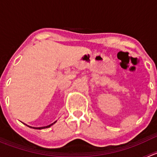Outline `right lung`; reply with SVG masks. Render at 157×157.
<instances>
[{"mask_svg": "<svg viewBox=\"0 0 157 157\" xmlns=\"http://www.w3.org/2000/svg\"><path fill=\"white\" fill-rule=\"evenodd\" d=\"M55 122H56V121H55V122H54V123H52V124H49V125H48V126H45V127H40V128H35V127H31V126H29V125H27V124H26V125H27L28 127H29V128H34V129H39V130H40V129H44V128H49V127H51V126H52V124H55Z\"/></svg>", "mask_w": 157, "mask_h": 157, "instance_id": "obj_1", "label": "right lung"}]
</instances>
